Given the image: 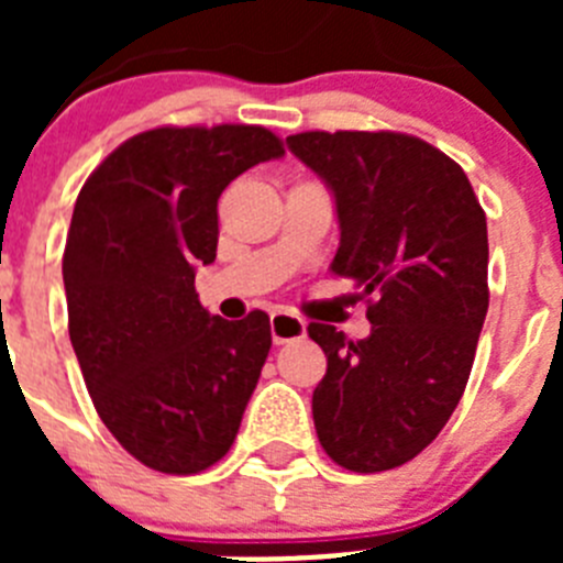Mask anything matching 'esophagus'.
<instances>
[{"mask_svg":"<svg viewBox=\"0 0 563 563\" xmlns=\"http://www.w3.org/2000/svg\"><path fill=\"white\" fill-rule=\"evenodd\" d=\"M271 335L273 343H290L307 335V324L298 316L287 310H278L271 316Z\"/></svg>","mask_w":563,"mask_h":563,"instance_id":"1","label":"esophagus"}]
</instances>
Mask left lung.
<instances>
[{
	"instance_id": "8db88e82",
	"label": "left lung",
	"mask_w": 563,
	"mask_h": 563,
	"mask_svg": "<svg viewBox=\"0 0 563 563\" xmlns=\"http://www.w3.org/2000/svg\"><path fill=\"white\" fill-rule=\"evenodd\" d=\"M287 148L335 197L332 273L369 298L372 332L310 324L327 375L312 420L346 471L415 460L454 415L487 316V222L465 172L400 132H301Z\"/></svg>"
}]
</instances>
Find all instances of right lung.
<instances>
[{
	"label": "right lung",
	"mask_w": 563,
	"mask_h": 563,
	"mask_svg": "<svg viewBox=\"0 0 563 563\" xmlns=\"http://www.w3.org/2000/svg\"><path fill=\"white\" fill-rule=\"evenodd\" d=\"M265 126H161L89 174L64 247L69 341L98 417L161 474H200L236 440L271 352V318L211 316L194 273L217 258V202L256 163Z\"/></svg>",
	"instance_id": "obj_1"
}]
</instances>
